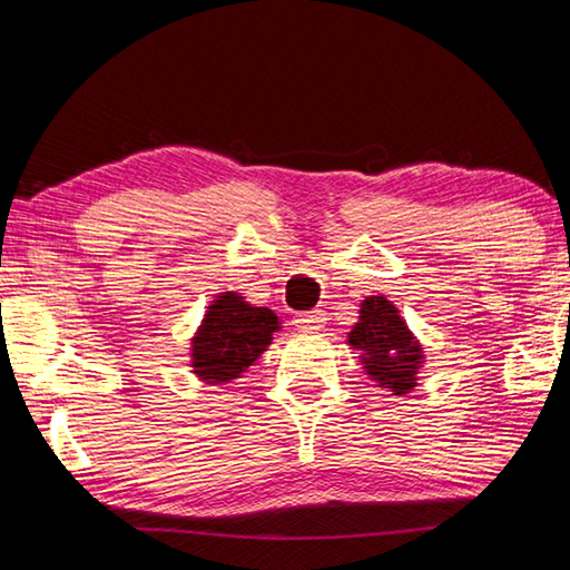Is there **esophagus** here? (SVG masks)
I'll list each match as a JSON object with an SVG mask.
<instances>
[{
    "instance_id": "obj_1",
    "label": "esophagus",
    "mask_w": 570,
    "mask_h": 570,
    "mask_svg": "<svg viewBox=\"0 0 570 570\" xmlns=\"http://www.w3.org/2000/svg\"><path fill=\"white\" fill-rule=\"evenodd\" d=\"M323 323H325L323 311H305L295 315V325L303 327V331H321Z\"/></svg>"
}]
</instances>
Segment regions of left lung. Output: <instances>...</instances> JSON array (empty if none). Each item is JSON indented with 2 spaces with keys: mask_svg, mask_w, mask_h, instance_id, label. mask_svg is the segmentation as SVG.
<instances>
[{
  "mask_svg": "<svg viewBox=\"0 0 570 570\" xmlns=\"http://www.w3.org/2000/svg\"><path fill=\"white\" fill-rule=\"evenodd\" d=\"M347 343L361 351V363L371 381L387 387L393 395L411 393L417 385L423 347L387 297H365L361 303V321L347 333Z\"/></svg>",
  "mask_w": 570,
  "mask_h": 570,
  "instance_id": "1",
  "label": "left lung"
}]
</instances>
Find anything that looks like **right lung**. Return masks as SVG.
I'll return each mask as SVG.
<instances>
[{
	"label": "right lung",
	"instance_id": "add662e5",
	"mask_svg": "<svg viewBox=\"0 0 570 570\" xmlns=\"http://www.w3.org/2000/svg\"><path fill=\"white\" fill-rule=\"evenodd\" d=\"M275 331L279 323L273 311L253 307L237 293L217 295L189 347L193 373L209 385L233 383L267 351Z\"/></svg>",
	"mask_w": 570,
	"mask_h": 570
}]
</instances>
